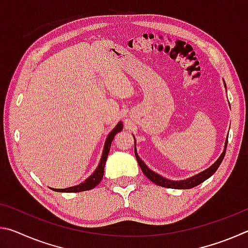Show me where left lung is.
I'll list each match as a JSON object with an SVG mask.
<instances>
[{
	"label": "left lung",
	"mask_w": 248,
	"mask_h": 248,
	"mask_svg": "<svg viewBox=\"0 0 248 248\" xmlns=\"http://www.w3.org/2000/svg\"><path fill=\"white\" fill-rule=\"evenodd\" d=\"M224 86L226 89V85H225V82H224ZM133 139H134V136H133ZM226 146H228V137H226L225 139V143H224V149H223V152L221 153V155L219 156V158L217 159V161L213 163V164L208 167L207 170H204L201 171V173L197 174L191 176L189 178H186V179H183V180H171V179H167L165 177H163L157 173H155L151 169H149L148 166H146L145 163L142 161L140 158L139 154L137 152V146H136V139H134V154H136V158L138 163H139V165L141 167L142 171H143V174L148 177L151 182L158 185V186H162V187H165V188H173V189H190V188H194L196 186H198L201 183H203L204 180H207L208 178L211 177V176L216 173L217 170L219 169V166L221 164V162L223 161L224 158V155H225V150H226Z\"/></svg>",
	"instance_id": "obj_1"
}]
</instances>
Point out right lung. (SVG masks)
<instances>
[{"mask_svg":"<svg viewBox=\"0 0 248 248\" xmlns=\"http://www.w3.org/2000/svg\"><path fill=\"white\" fill-rule=\"evenodd\" d=\"M123 128H124V124L121 123V121H119V123L117 124L116 127L112 129L110 132H109V134L106 138V141H105L103 154H102V157H100L98 166L96 167V170L93 171V174L89 176V177L84 180V182L79 183L78 185H75V186H72V187L63 188V189H57V188H51V187L50 188L57 192H81V191L91 190L97 186V185L100 183V180L103 179L105 164H106L109 150H110V146H111V142H112V140H114L116 134L120 132L121 130H123Z\"/></svg>","mask_w":248,"mask_h":248,"instance_id":"obj_1","label":"right lung"}]
</instances>
